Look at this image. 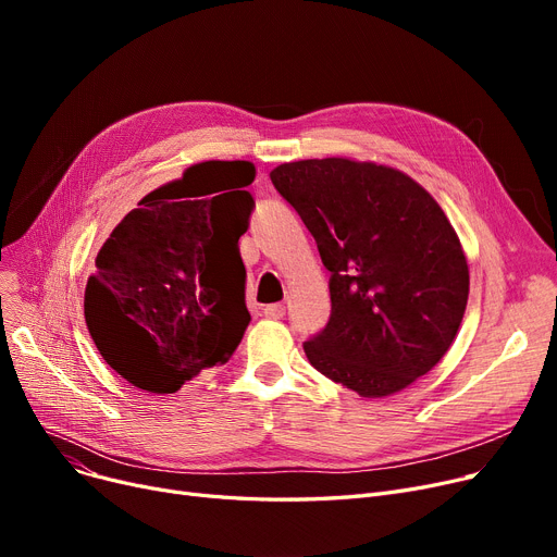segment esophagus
<instances>
[{
  "label": "esophagus",
  "instance_id": "1",
  "mask_svg": "<svg viewBox=\"0 0 557 557\" xmlns=\"http://www.w3.org/2000/svg\"><path fill=\"white\" fill-rule=\"evenodd\" d=\"M263 313H267L269 318H282L286 313V307L282 302H275V305H267L263 307Z\"/></svg>",
  "mask_w": 557,
  "mask_h": 557
}]
</instances>
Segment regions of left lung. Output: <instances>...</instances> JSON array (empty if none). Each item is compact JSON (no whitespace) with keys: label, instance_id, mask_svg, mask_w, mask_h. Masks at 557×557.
I'll list each match as a JSON object with an SVG mask.
<instances>
[{"label":"left lung","instance_id":"8db88e82","mask_svg":"<svg viewBox=\"0 0 557 557\" xmlns=\"http://www.w3.org/2000/svg\"><path fill=\"white\" fill-rule=\"evenodd\" d=\"M318 244L332 315L305 343L309 363L361 397H388L451 347L470 269L435 198L399 169L323 158L271 171Z\"/></svg>","mask_w":557,"mask_h":557}]
</instances>
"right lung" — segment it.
<instances>
[{
    "instance_id": "obj_1",
    "label": "right lung",
    "mask_w": 557,
    "mask_h": 557,
    "mask_svg": "<svg viewBox=\"0 0 557 557\" xmlns=\"http://www.w3.org/2000/svg\"><path fill=\"white\" fill-rule=\"evenodd\" d=\"M246 160H210L146 194L101 246L85 323L128 384L166 395L225 363L250 323L239 237L255 181Z\"/></svg>"
}]
</instances>
